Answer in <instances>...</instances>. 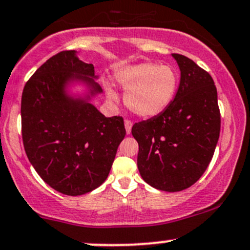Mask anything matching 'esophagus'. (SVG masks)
I'll use <instances>...</instances> for the list:
<instances>
[{
	"mask_svg": "<svg viewBox=\"0 0 250 250\" xmlns=\"http://www.w3.org/2000/svg\"><path fill=\"white\" fill-rule=\"evenodd\" d=\"M125 133L130 134V132H132V125H133L132 121L125 120Z\"/></svg>",
	"mask_w": 250,
	"mask_h": 250,
	"instance_id": "34e87169",
	"label": "esophagus"
}]
</instances>
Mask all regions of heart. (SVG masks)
Listing matches in <instances>:
<instances>
[{"label":"heart","mask_w":250,"mask_h":250,"mask_svg":"<svg viewBox=\"0 0 250 250\" xmlns=\"http://www.w3.org/2000/svg\"><path fill=\"white\" fill-rule=\"evenodd\" d=\"M116 80L125 92V105L139 117H153L160 114L171 102L177 77L167 65L139 63L127 65L117 72ZM109 97L116 98L109 90Z\"/></svg>","instance_id":"heart-1"}]
</instances>
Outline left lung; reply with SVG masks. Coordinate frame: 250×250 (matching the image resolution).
Returning <instances> with one entry per match:
<instances>
[{
    "instance_id": "left-lung-1",
    "label": "left lung",
    "mask_w": 250,
    "mask_h": 250,
    "mask_svg": "<svg viewBox=\"0 0 250 250\" xmlns=\"http://www.w3.org/2000/svg\"><path fill=\"white\" fill-rule=\"evenodd\" d=\"M181 70L173 101L157 116L135 123L138 167L153 188L180 191L206 171L220 133L217 88L211 75L193 60L172 54Z\"/></svg>"
}]
</instances>
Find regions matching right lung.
Returning a JSON list of instances; mask_svg holds the SVG:
<instances>
[{"label":"right lung","instance_id":"obj_1","mask_svg":"<svg viewBox=\"0 0 250 250\" xmlns=\"http://www.w3.org/2000/svg\"><path fill=\"white\" fill-rule=\"evenodd\" d=\"M94 67L74 50L50 57L26 83L21 97V133L31 164L51 188L65 195H83L106 180L125 135L123 118L105 117L83 99L65 96L69 81L92 79Z\"/></svg>","mask_w":250,"mask_h":250}]
</instances>
